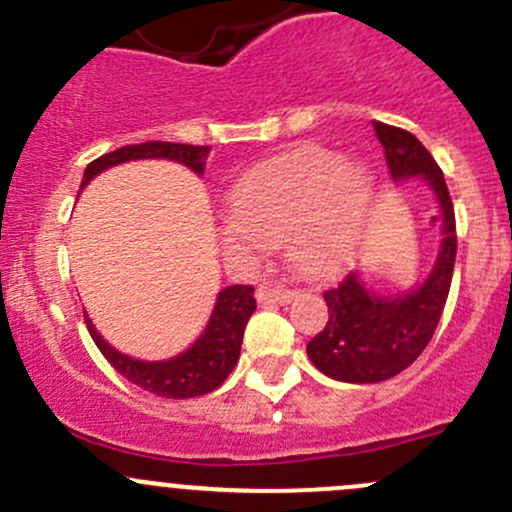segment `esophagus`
Listing matches in <instances>:
<instances>
[{
	"mask_svg": "<svg viewBox=\"0 0 512 512\" xmlns=\"http://www.w3.org/2000/svg\"><path fill=\"white\" fill-rule=\"evenodd\" d=\"M289 299H294L292 289L282 285H260L257 287V302L262 304H285Z\"/></svg>",
	"mask_w": 512,
	"mask_h": 512,
	"instance_id": "esophagus-1",
	"label": "esophagus"
}]
</instances>
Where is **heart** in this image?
I'll list each match as a JSON object with an SVG mask.
<instances>
[{
	"mask_svg": "<svg viewBox=\"0 0 512 512\" xmlns=\"http://www.w3.org/2000/svg\"><path fill=\"white\" fill-rule=\"evenodd\" d=\"M371 203V175L327 148H304L262 163L232 188L220 245L237 265H252L275 242L299 272L332 277L352 260Z\"/></svg>",
	"mask_w": 512,
	"mask_h": 512,
	"instance_id": "b5f03b06",
	"label": "heart"
}]
</instances>
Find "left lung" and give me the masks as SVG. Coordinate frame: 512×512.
Here are the masks:
<instances>
[{"mask_svg":"<svg viewBox=\"0 0 512 512\" xmlns=\"http://www.w3.org/2000/svg\"><path fill=\"white\" fill-rule=\"evenodd\" d=\"M374 131L391 178H423L431 185L441 205V218L433 220L441 223L443 237L431 275L411 292L379 297L356 272L324 292L327 327L307 344V356L329 379L347 384H379L414 364L436 332L456 265V213L443 170L404 128L374 121Z\"/></svg>","mask_w":512,"mask_h":512,"instance_id":"1","label":"left lung"}]
</instances>
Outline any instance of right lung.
Masks as SVG:
<instances>
[{
  "mask_svg": "<svg viewBox=\"0 0 512 512\" xmlns=\"http://www.w3.org/2000/svg\"><path fill=\"white\" fill-rule=\"evenodd\" d=\"M210 146H188V143H168V141H148L136 143V146H123L116 151L106 153V156L91 160L86 165L84 180L81 188L96 178L101 170L113 168L118 163H128V160H141V158H168L175 163L188 165L195 173L205 170V158H208ZM250 285H232L218 294L210 322L205 332L200 334L198 342L183 352L180 356H173L168 361H141L126 356L103 342L101 334L96 332L94 324L89 317L86 327H89L91 339L101 354L106 356L108 364L126 376L131 384L141 386V389L151 391V394L163 396V399H193V396L210 394L218 389L220 384L230 376L235 369L237 359H240L242 347V334H245L247 322H250L252 312L257 309L255 297H252Z\"/></svg>",
  "mask_w": 512,
  "mask_h": 512,
  "instance_id": "obj_1",
  "label": "right lung"
}]
</instances>
